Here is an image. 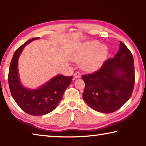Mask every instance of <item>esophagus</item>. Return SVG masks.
Wrapping results in <instances>:
<instances>
[{
	"label": "esophagus",
	"instance_id": "34e87169",
	"mask_svg": "<svg viewBox=\"0 0 146 146\" xmlns=\"http://www.w3.org/2000/svg\"><path fill=\"white\" fill-rule=\"evenodd\" d=\"M74 78H81V74L78 72H76V73H74Z\"/></svg>",
	"mask_w": 146,
	"mask_h": 146
}]
</instances>
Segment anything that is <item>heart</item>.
I'll return each mask as SVG.
<instances>
[{
    "instance_id": "1",
    "label": "heart",
    "mask_w": 146,
    "mask_h": 146,
    "mask_svg": "<svg viewBox=\"0 0 146 146\" xmlns=\"http://www.w3.org/2000/svg\"><path fill=\"white\" fill-rule=\"evenodd\" d=\"M108 48L98 41H86L79 45L70 55L74 61L80 60V66L85 71L98 70L106 60Z\"/></svg>"
}]
</instances>
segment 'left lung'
Returning <instances> with one entry per match:
<instances>
[{"label": "left lung", "mask_w": 146, "mask_h": 146, "mask_svg": "<svg viewBox=\"0 0 146 146\" xmlns=\"http://www.w3.org/2000/svg\"><path fill=\"white\" fill-rule=\"evenodd\" d=\"M83 98L92 109L104 113L115 111L129 100L135 85L133 55L122 42L113 58L96 72L83 76Z\"/></svg>", "instance_id": "obj_1"}]
</instances>
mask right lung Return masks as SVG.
Returning <instances> with one entry per match:
<instances>
[{
  "instance_id": "1",
  "label": "right lung",
  "mask_w": 146,
  "mask_h": 146,
  "mask_svg": "<svg viewBox=\"0 0 146 146\" xmlns=\"http://www.w3.org/2000/svg\"><path fill=\"white\" fill-rule=\"evenodd\" d=\"M39 38H32L15 51L10 63L8 74L9 86L13 98L23 111L35 116L44 115L53 111L72 80V76L68 77L60 74L38 88L31 89L22 85L18 70L19 58L25 45Z\"/></svg>"
}]
</instances>
